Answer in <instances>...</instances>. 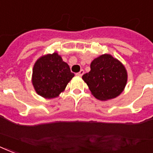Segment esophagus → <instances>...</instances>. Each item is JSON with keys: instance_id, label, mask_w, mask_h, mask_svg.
Returning <instances> with one entry per match:
<instances>
[{"instance_id": "esophagus-1", "label": "esophagus", "mask_w": 153, "mask_h": 153, "mask_svg": "<svg viewBox=\"0 0 153 153\" xmlns=\"http://www.w3.org/2000/svg\"><path fill=\"white\" fill-rule=\"evenodd\" d=\"M84 73H85V71H84V70H81L78 73H76V75H77L78 76H82V75H83Z\"/></svg>"}]
</instances>
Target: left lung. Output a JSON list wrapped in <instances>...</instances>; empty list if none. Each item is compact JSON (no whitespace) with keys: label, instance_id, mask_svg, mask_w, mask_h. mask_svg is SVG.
Here are the masks:
<instances>
[{"label":"left lung","instance_id":"obj_1","mask_svg":"<svg viewBox=\"0 0 153 153\" xmlns=\"http://www.w3.org/2000/svg\"><path fill=\"white\" fill-rule=\"evenodd\" d=\"M91 94L100 101L113 99L123 93L127 82L126 68L111 54H103L91 62L90 71L82 76Z\"/></svg>","mask_w":153,"mask_h":153}]
</instances>
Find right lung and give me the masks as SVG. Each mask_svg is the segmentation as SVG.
Masks as SVG:
<instances>
[{"mask_svg":"<svg viewBox=\"0 0 153 153\" xmlns=\"http://www.w3.org/2000/svg\"><path fill=\"white\" fill-rule=\"evenodd\" d=\"M74 73L57 52L42 56L35 61L32 71V85L35 92L46 99L59 97Z\"/></svg>","mask_w":153,"mask_h":153,"instance_id":"add662e5","label":"right lung"}]
</instances>
